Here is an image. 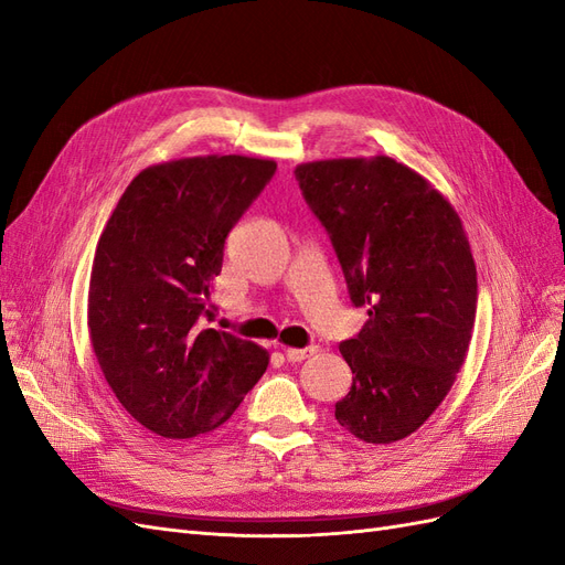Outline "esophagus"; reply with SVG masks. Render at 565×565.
I'll use <instances>...</instances> for the list:
<instances>
[{"instance_id":"1","label":"esophagus","mask_w":565,"mask_h":565,"mask_svg":"<svg viewBox=\"0 0 565 565\" xmlns=\"http://www.w3.org/2000/svg\"><path fill=\"white\" fill-rule=\"evenodd\" d=\"M318 349L316 347H309V349H285V358L289 363H301V361H306V358L309 355H313Z\"/></svg>"}]
</instances>
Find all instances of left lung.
Masks as SVG:
<instances>
[{
    "instance_id": "obj_1",
    "label": "left lung",
    "mask_w": 565,
    "mask_h": 565,
    "mask_svg": "<svg viewBox=\"0 0 565 565\" xmlns=\"http://www.w3.org/2000/svg\"><path fill=\"white\" fill-rule=\"evenodd\" d=\"M301 195L330 233L367 322L339 344L353 372L334 417L365 443L417 431L448 396L476 320V264L436 188L386 156L306 162Z\"/></svg>"
}]
</instances>
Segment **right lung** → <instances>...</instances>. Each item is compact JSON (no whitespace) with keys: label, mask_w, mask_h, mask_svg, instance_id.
Segmentation results:
<instances>
[{"label":"right lung","mask_w":565,"mask_h":565,"mask_svg":"<svg viewBox=\"0 0 565 565\" xmlns=\"http://www.w3.org/2000/svg\"><path fill=\"white\" fill-rule=\"evenodd\" d=\"M276 162L202 156L152 164L98 237L89 337L117 401L152 434L185 440L224 424L262 380L268 353L207 328L214 278L237 218Z\"/></svg>","instance_id":"right-lung-1"}]
</instances>
